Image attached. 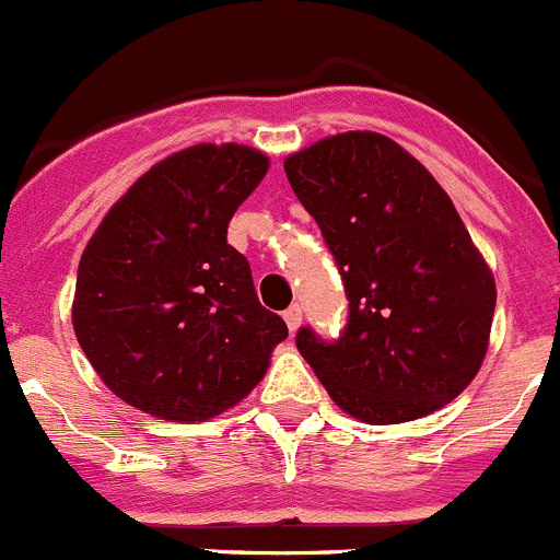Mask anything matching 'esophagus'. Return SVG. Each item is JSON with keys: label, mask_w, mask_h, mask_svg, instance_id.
I'll use <instances>...</instances> for the list:
<instances>
[{"label": "esophagus", "mask_w": 560, "mask_h": 560, "mask_svg": "<svg viewBox=\"0 0 560 560\" xmlns=\"http://www.w3.org/2000/svg\"><path fill=\"white\" fill-rule=\"evenodd\" d=\"M284 320L290 331H298V326H301V320H304V310H301V304H292L290 310L284 312Z\"/></svg>", "instance_id": "obj_1"}]
</instances>
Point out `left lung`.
Instances as JSON below:
<instances>
[{"mask_svg":"<svg viewBox=\"0 0 560 560\" xmlns=\"http://www.w3.org/2000/svg\"><path fill=\"white\" fill-rule=\"evenodd\" d=\"M348 295V323L295 345L334 404L373 425L442 409L480 370L492 331V270L451 196L375 132H345L284 160Z\"/></svg>","mask_w":560,"mask_h":560,"instance_id":"left-lung-1","label":"left lung"}]
</instances>
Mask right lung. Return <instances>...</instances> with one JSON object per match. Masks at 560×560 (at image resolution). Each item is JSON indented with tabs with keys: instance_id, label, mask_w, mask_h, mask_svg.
<instances>
[{
	"instance_id": "add662e5",
	"label": "right lung",
	"mask_w": 560,
	"mask_h": 560,
	"mask_svg": "<svg viewBox=\"0 0 560 560\" xmlns=\"http://www.w3.org/2000/svg\"><path fill=\"white\" fill-rule=\"evenodd\" d=\"M268 174L248 145L198 143L140 176L80 259L74 331L98 378L145 415L201 422L262 381L287 323L226 243Z\"/></svg>"
}]
</instances>
